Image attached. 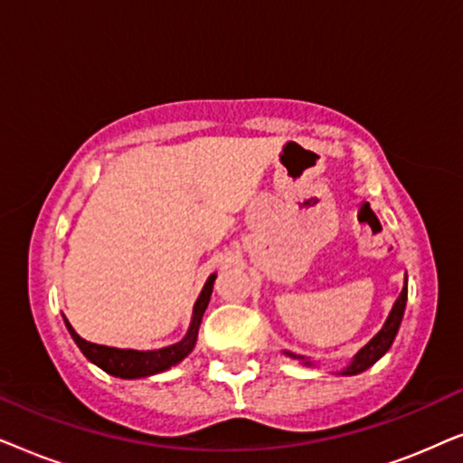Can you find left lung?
<instances>
[{"label":"left lung","instance_id":"8db88e82","mask_svg":"<svg viewBox=\"0 0 463 463\" xmlns=\"http://www.w3.org/2000/svg\"><path fill=\"white\" fill-rule=\"evenodd\" d=\"M407 297H409V288H407V278H404V287H402V293L398 297L394 307H392V312L388 316V320H385V325L382 326V331H379L375 337H373L369 344L364 347H360V350L354 354V358L350 360V364L344 366L337 375H358V373H363L369 369L377 363L379 358L385 356V352L390 350L392 344H394L396 335H398V328L402 325V316H404V307H407ZM288 358L293 360H299L303 366H316L314 360H309L306 356H299V354H293L288 350H284Z\"/></svg>","mask_w":463,"mask_h":463}]
</instances>
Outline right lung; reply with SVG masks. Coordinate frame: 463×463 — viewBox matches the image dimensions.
<instances>
[{"label":"right lung","mask_w":463,"mask_h":463,"mask_svg":"<svg viewBox=\"0 0 463 463\" xmlns=\"http://www.w3.org/2000/svg\"><path fill=\"white\" fill-rule=\"evenodd\" d=\"M217 274L208 276V280L202 288V293L198 299L194 303V314H192V322H189V328L185 333V337L181 341H176L173 345L160 347V350H122V347H109V345H99V344H90V341L81 339L75 328L69 325V320L65 318V326L69 335H71L75 344L81 350V354L90 360L92 364H97L99 369H103L105 373H109L113 377H122V379H138V377H149V375H157V373L168 371L170 366L179 364L183 358H187L192 350L195 347V341H198V331L202 325V316H204L208 301H211L213 295V284Z\"/></svg>","instance_id":"add662e5"}]
</instances>
